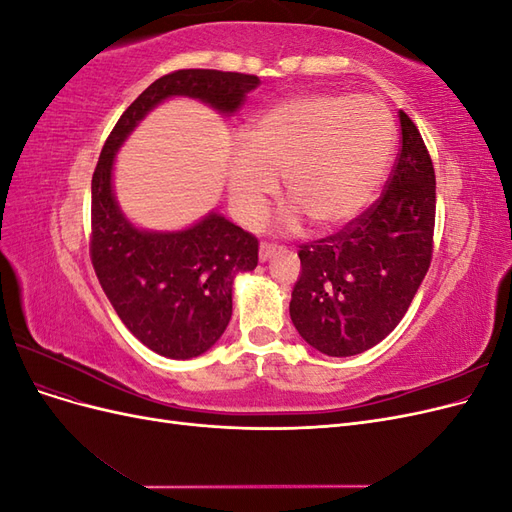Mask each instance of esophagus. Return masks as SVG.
Wrapping results in <instances>:
<instances>
[{
	"label": "esophagus",
	"mask_w": 512,
	"mask_h": 512,
	"mask_svg": "<svg viewBox=\"0 0 512 512\" xmlns=\"http://www.w3.org/2000/svg\"><path fill=\"white\" fill-rule=\"evenodd\" d=\"M275 252H277V247H275V245H271V243H262V245H260V254H258V256H260V262H267Z\"/></svg>",
	"instance_id": "34e87169"
}]
</instances>
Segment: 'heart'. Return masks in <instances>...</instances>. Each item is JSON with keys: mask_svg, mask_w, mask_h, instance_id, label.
Wrapping results in <instances>:
<instances>
[{"mask_svg": "<svg viewBox=\"0 0 512 512\" xmlns=\"http://www.w3.org/2000/svg\"><path fill=\"white\" fill-rule=\"evenodd\" d=\"M397 141L393 115L374 96L312 94L262 111L226 156L230 203L245 224L265 218L284 177L292 207L320 230L350 224L371 205L391 166Z\"/></svg>", "mask_w": 512, "mask_h": 512, "instance_id": "b5f03b06", "label": "heart"}]
</instances>
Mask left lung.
I'll list each match as a JSON object with an SVG mask.
<instances>
[{
  "label": "left lung",
  "mask_w": 512,
  "mask_h": 512,
  "mask_svg": "<svg viewBox=\"0 0 512 512\" xmlns=\"http://www.w3.org/2000/svg\"><path fill=\"white\" fill-rule=\"evenodd\" d=\"M401 149L380 200L327 239L301 245L290 318L327 356L380 344L404 318L431 262L436 175L412 119L399 111Z\"/></svg>",
  "instance_id": "left-lung-1"
}]
</instances>
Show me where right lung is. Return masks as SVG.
<instances>
[{"label":"right lung","instance_id":"right-lung-1","mask_svg":"<svg viewBox=\"0 0 512 512\" xmlns=\"http://www.w3.org/2000/svg\"><path fill=\"white\" fill-rule=\"evenodd\" d=\"M260 85L254 74L177 70L151 83L106 138L91 179V262L104 294L128 331L166 359H194L226 331L232 284L258 265V239L211 211L188 228L147 230L121 211L115 156L153 108L192 98L235 115Z\"/></svg>","mask_w":512,"mask_h":512}]
</instances>
